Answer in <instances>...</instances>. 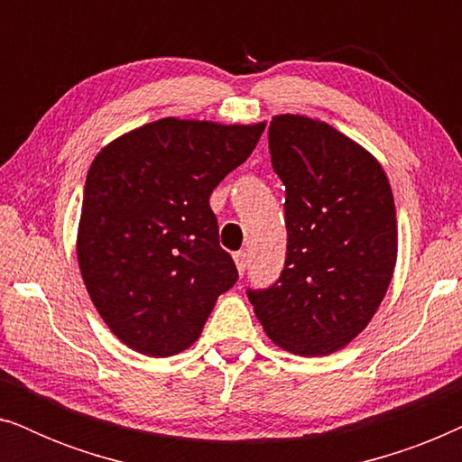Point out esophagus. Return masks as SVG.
I'll return each instance as SVG.
<instances>
[{
	"label": "esophagus",
	"mask_w": 462,
	"mask_h": 462,
	"mask_svg": "<svg viewBox=\"0 0 462 462\" xmlns=\"http://www.w3.org/2000/svg\"><path fill=\"white\" fill-rule=\"evenodd\" d=\"M233 261H236L239 275H244V271L248 269V254H245V252H236V254H233Z\"/></svg>",
	"instance_id": "esophagus-1"
}]
</instances>
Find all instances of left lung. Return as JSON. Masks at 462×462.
<instances>
[{
	"mask_svg": "<svg viewBox=\"0 0 462 462\" xmlns=\"http://www.w3.org/2000/svg\"><path fill=\"white\" fill-rule=\"evenodd\" d=\"M269 151L286 187L288 252L277 283L248 299L277 346L330 356L365 330L393 280V191L368 149L319 119L275 116Z\"/></svg>",
	"mask_w": 462,
	"mask_h": 462,
	"instance_id": "left-lung-1",
	"label": "left lung"
}]
</instances>
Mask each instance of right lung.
I'll use <instances>...</instances> for the list:
<instances>
[{
	"label": "right lung",
	"mask_w": 462,
	"mask_h": 462,
	"mask_svg": "<svg viewBox=\"0 0 462 462\" xmlns=\"http://www.w3.org/2000/svg\"><path fill=\"white\" fill-rule=\"evenodd\" d=\"M264 125L163 117L92 160L78 263L98 315L125 346L149 357L189 349L237 282L210 193L248 160Z\"/></svg>",
	"instance_id": "obj_1"
}]
</instances>
